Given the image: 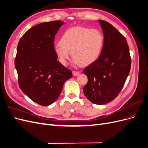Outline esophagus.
<instances>
[{
	"label": "esophagus",
	"instance_id": "1",
	"mask_svg": "<svg viewBox=\"0 0 148 148\" xmlns=\"http://www.w3.org/2000/svg\"><path fill=\"white\" fill-rule=\"evenodd\" d=\"M79 74V72H78V71H73V76H75V77H76V76H78Z\"/></svg>",
	"mask_w": 148,
	"mask_h": 148
}]
</instances>
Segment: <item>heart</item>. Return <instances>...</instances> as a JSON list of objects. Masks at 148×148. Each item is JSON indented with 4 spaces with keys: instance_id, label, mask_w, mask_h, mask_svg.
<instances>
[{
    "instance_id": "heart-1",
    "label": "heart",
    "mask_w": 148,
    "mask_h": 148,
    "mask_svg": "<svg viewBox=\"0 0 148 148\" xmlns=\"http://www.w3.org/2000/svg\"><path fill=\"white\" fill-rule=\"evenodd\" d=\"M59 43V45L55 47L54 52L62 65H66L71 53L75 64L86 66L99 57L104 36L97 29L75 26L65 31Z\"/></svg>"
}]
</instances>
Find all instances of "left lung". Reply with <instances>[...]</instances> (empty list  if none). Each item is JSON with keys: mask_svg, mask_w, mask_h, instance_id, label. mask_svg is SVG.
I'll return each instance as SVG.
<instances>
[{"mask_svg": "<svg viewBox=\"0 0 148 148\" xmlns=\"http://www.w3.org/2000/svg\"><path fill=\"white\" fill-rule=\"evenodd\" d=\"M104 34L101 55L83 73L88 83L83 88L87 99L97 105L106 104L122 90L131 68V57L127 40L108 22L99 20Z\"/></svg>", "mask_w": 148, "mask_h": 148, "instance_id": "obj_1", "label": "left lung"}]
</instances>
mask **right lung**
Returning a JSON list of instances; mask_svg holds the SVG:
<instances>
[{
	"instance_id": "add662e5",
	"label": "right lung",
	"mask_w": 148,
	"mask_h": 148,
	"mask_svg": "<svg viewBox=\"0 0 148 148\" xmlns=\"http://www.w3.org/2000/svg\"><path fill=\"white\" fill-rule=\"evenodd\" d=\"M64 24L60 20L44 22L23 34L17 46L15 65L21 91L37 104L54 102L64 83L72 77L71 71L57 61L54 38Z\"/></svg>"
}]
</instances>
